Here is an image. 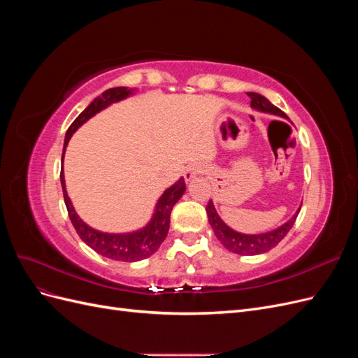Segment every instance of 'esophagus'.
Returning a JSON list of instances; mask_svg holds the SVG:
<instances>
[{
	"mask_svg": "<svg viewBox=\"0 0 358 358\" xmlns=\"http://www.w3.org/2000/svg\"><path fill=\"white\" fill-rule=\"evenodd\" d=\"M201 173V169L199 166H191L187 171H185V179L187 180H192L196 176H199Z\"/></svg>",
	"mask_w": 358,
	"mask_h": 358,
	"instance_id": "34e87169",
	"label": "esophagus"
}]
</instances>
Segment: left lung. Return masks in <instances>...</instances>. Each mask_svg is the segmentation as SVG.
<instances>
[{
	"label": "left lung",
	"instance_id": "8db88e82",
	"mask_svg": "<svg viewBox=\"0 0 358 358\" xmlns=\"http://www.w3.org/2000/svg\"><path fill=\"white\" fill-rule=\"evenodd\" d=\"M248 96L251 99L252 109H255L258 112H266L270 115L287 117V115L280 110L279 107L270 103L266 96L259 95L257 92H248ZM206 212H208L209 224L213 229L216 239L222 243L224 248H227L229 251H231L234 254L258 255V254H264V252L270 251V249L275 248L280 241L284 239L287 233L291 230V227L294 225L300 209L296 212V215L292 216L289 221L278 227V229L263 233V234H242V233H237V231L231 230L230 227L220 218V215L216 213L212 200H209L208 206H206Z\"/></svg>",
	"mask_w": 358,
	"mask_h": 358
}]
</instances>
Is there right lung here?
<instances>
[{"instance_id":"add662e5","label":"right lung","mask_w":358,"mask_h":358,"mask_svg":"<svg viewBox=\"0 0 358 358\" xmlns=\"http://www.w3.org/2000/svg\"><path fill=\"white\" fill-rule=\"evenodd\" d=\"M131 92L133 90H128L125 86H117V88H110L104 91L100 96H96V99L86 107L78 117L74 119L73 124L67 129L66 140H64L62 161H64V152H66V148L76 129L88 121V119L92 117L95 113L106 109V107L110 106L112 103L127 99L128 95H131ZM59 178H61L64 201H66L69 216L80 239L91 249H94L96 254H100L106 258L116 259V262H127V263L140 262V259L150 257L161 246V243L164 242L169 233L170 213H171L173 206L178 203V200L183 196V192L187 189L185 180H183V178H180L175 185L167 188L164 194L159 197L155 206L152 220H150L149 224L143 227L142 230H137L134 233L110 234V233H103V231L91 229L90 225H86L79 218L69 199V194L66 189V179H64V170H61Z\"/></svg>"}]
</instances>
